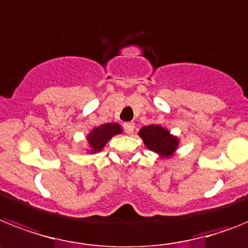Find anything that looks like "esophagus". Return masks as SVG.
Returning <instances> with one entry per match:
<instances>
[{"instance_id":"1","label":"esophagus","mask_w":248,"mask_h":248,"mask_svg":"<svg viewBox=\"0 0 248 248\" xmlns=\"http://www.w3.org/2000/svg\"><path fill=\"white\" fill-rule=\"evenodd\" d=\"M123 126H124V130H125V133H128V134H132L133 130H134V123H124Z\"/></svg>"}]
</instances>
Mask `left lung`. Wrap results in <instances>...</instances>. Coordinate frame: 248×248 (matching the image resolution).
Segmentation results:
<instances>
[{
    "label": "left lung",
    "mask_w": 248,
    "mask_h": 248,
    "mask_svg": "<svg viewBox=\"0 0 248 248\" xmlns=\"http://www.w3.org/2000/svg\"><path fill=\"white\" fill-rule=\"evenodd\" d=\"M138 134L143 139L147 148L158 153L161 157L172 156L179 146L177 137L172 136L167 129L157 124L143 126Z\"/></svg>",
    "instance_id": "1"
}]
</instances>
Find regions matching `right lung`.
Wrapping results in <instances>:
<instances>
[{"instance_id": "add662e5", "label": "right lung", "mask_w": 248, "mask_h": 248, "mask_svg": "<svg viewBox=\"0 0 248 248\" xmlns=\"http://www.w3.org/2000/svg\"><path fill=\"white\" fill-rule=\"evenodd\" d=\"M123 133V129L116 123H106L100 126H96L87 136V143L90 146V153L100 152L110 139L116 134Z\"/></svg>"}]
</instances>
